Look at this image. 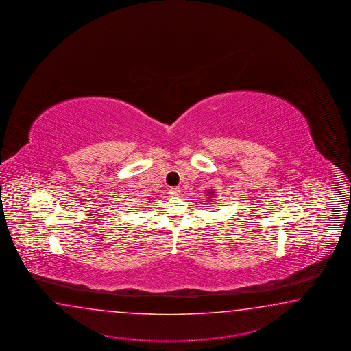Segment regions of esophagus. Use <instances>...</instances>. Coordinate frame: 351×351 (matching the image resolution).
<instances>
[{"label":"esophagus","instance_id":"esophagus-1","mask_svg":"<svg viewBox=\"0 0 351 351\" xmlns=\"http://www.w3.org/2000/svg\"><path fill=\"white\" fill-rule=\"evenodd\" d=\"M179 187H170L169 189V194L172 195V196H176V195H179Z\"/></svg>","mask_w":351,"mask_h":351}]
</instances>
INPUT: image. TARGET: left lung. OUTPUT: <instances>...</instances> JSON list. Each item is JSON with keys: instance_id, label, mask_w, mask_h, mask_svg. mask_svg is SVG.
Masks as SVG:
<instances>
[{"instance_id": "left-lung-1", "label": "left lung", "mask_w": 351, "mask_h": 351, "mask_svg": "<svg viewBox=\"0 0 351 351\" xmlns=\"http://www.w3.org/2000/svg\"><path fill=\"white\" fill-rule=\"evenodd\" d=\"M214 190H210V191H208V193H206V195H205V196H208V197H213V196H214ZM209 202H211V200H209Z\"/></svg>"}]
</instances>
